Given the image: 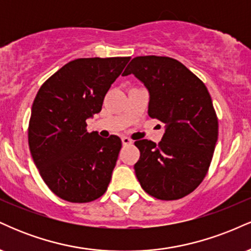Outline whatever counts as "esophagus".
<instances>
[{"label": "esophagus", "instance_id": "esophagus-1", "mask_svg": "<svg viewBox=\"0 0 251 251\" xmlns=\"http://www.w3.org/2000/svg\"><path fill=\"white\" fill-rule=\"evenodd\" d=\"M122 143H123V145H131V144H132V140L131 139H129V138L128 137H123L122 138Z\"/></svg>", "mask_w": 251, "mask_h": 251}]
</instances>
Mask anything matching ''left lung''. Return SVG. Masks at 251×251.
<instances>
[{
  "label": "left lung",
  "instance_id": "8db88e82",
  "mask_svg": "<svg viewBox=\"0 0 251 251\" xmlns=\"http://www.w3.org/2000/svg\"><path fill=\"white\" fill-rule=\"evenodd\" d=\"M148 88L149 116L165 124L159 144L137 140L134 171L144 191L162 201L191 194L208 172L218 138V120L208 88L183 63L168 56H137L123 75Z\"/></svg>",
  "mask_w": 251,
  "mask_h": 251
}]
</instances>
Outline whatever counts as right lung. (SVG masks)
<instances>
[{"instance_id":"obj_1","label":"right lung","mask_w":251,"mask_h":251,"mask_svg":"<svg viewBox=\"0 0 251 251\" xmlns=\"http://www.w3.org/2000/svg\"><path fill=\"white\" fill-rule=\"evenodd\" d=\"M129 57H87L66 63L40 87L28 127L31 157L43 181L62 200L87 203L105 194L122 140L87 132L86 119Z\"/></svg>"}]
</instances>
